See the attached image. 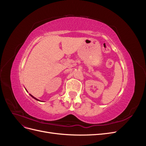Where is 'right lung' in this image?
<instances>
[{
  "label": "right lung",
  "mask_w": 146,
  "mask_h": 146,
  "mask_svg": "<svg viewBox=\"0 0 146 146\" xmlns=\"http://www.w3.org/2000/svg\"><path fill=\"white\" fill-rule=\"evenodd\" d=\"M30 96H32V98H33V99H35V100H38V101H40V100H38V99H36V98H35V97H33V96H32V95H31V94H30Z\"/></svg>",
  "instance_id": "1"
}]
</instances>
